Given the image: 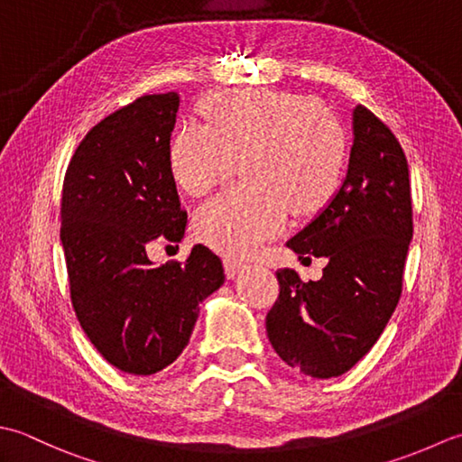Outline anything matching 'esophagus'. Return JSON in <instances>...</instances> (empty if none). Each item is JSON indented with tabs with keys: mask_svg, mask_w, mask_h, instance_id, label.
<instances>
[{
	"mask_svg": "<svg viewBox=\"0 0 462 462\" xmlns=\"http://www.w3.org/2000/svg\"><path fill=\"white\" fill-rule=\"evenodd\" d=\"M223 263H225V273H227L229 279H235L245 267H247L245 263H241L239 259H233V257H225Z\"/></svg>",
	"mask_w": 462,
	"mask_h": 462,
	"instance_id": "34e87169",
	"label": "esophagus"
}]
</instances>
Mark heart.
Returning a JSON list of instances; mask_svg holds the SVG:
<instances>
[{
	"instance_id": "1",
	"label": "heart",
	"mask_w": 462,
	"mask_h": 462,
	"mask_svg": "<svg viewBox=\"0 0 462 462\" xmlns=\"http://www.w3.org/2000/svg\"><path fill=\"white\" fill-rule=\"evenodd\" d=\"M205 127H187L173 141L177 185L199 197L243 162L247 185L199 207V239L227 255L245 257L285 227L289 209L310 215L341 187L346 137L337 117L305 93L237 89L205 101Z\"/></svg>"
}]
</instances>
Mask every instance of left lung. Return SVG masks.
Wrapping results in <instances>:
<instances>
[{"label":"left lung","mask_w":462,"mask_h":462,"mask_svg":"<svg viewBox=\"0 0 462 462\" xmlns=\"http://www.w3.org/2000/svg\"><path fill=\"white\" fill-rule=\"evenodd\" d=\"M411 239L407 157L393 131L356 106L341 187L287 241L300 257H325L323 277L303 283L293 269L277 271L279 299L265 323L281 359L313 379H331L359 363L399 303Z\"/></svg>","instance_id":"8db88e82"}]
</instances>
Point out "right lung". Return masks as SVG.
Instances as JSON below:
<instances>
[{
  "label": "right lung",
  "mask_w": 462,
  "mask_h": 462,
  "mask_svg": "<svg viewBox=\"0 0 462 462\" xmlns=\"http://www.w3.org/2000/svg\"><path fill=\"white\" fill-rule=\"evenodd\" d=\"M179 96H143L111 113L75 149L61 191V245L78 321L103 359L153 374L189 343L199 303L225 281L221 259L195 245L157 267L147 245L183 239L171 173Z\"/></svg>",
  "instance_id": "right-lung-1"
}]
</instances>
